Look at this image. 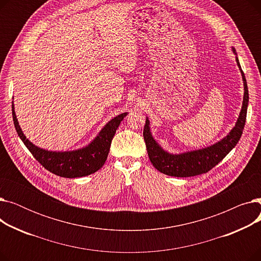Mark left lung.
Listing matches in <instances>:
<instances>
[{"mask_svg": "<svg viewBox=\"0 0 261 261\" xmlns=\"http://www.w3.org/2000/svg\"><path fill=\"white\" fill-rule=\"evenodd\" d=\"M231 50L236 56V62L243 81V101L235 126L223 139L211 146L180 153H170L155 141L151 128H150V120L146 117L143 135L147 152L150 162L160 172L176 177H187L206 173L218 163H220L239 142L245 125L246 111H248L249 105V90L245 76L241 70L239 59L237 57L236 49L231 47Z\"/></svg>", "mask_w": 261, "mask_h": 261, "instance_id": "1", "label": "left lung"}]
</instances>
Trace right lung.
<instances>
[{"label":"right lung","mask_w":261,"mask_h":261,"mask_svg":"<svg viewBox=\"0 0 261 261\" xmlns=\"http://www.w3.org/2000/svg\"><path fill=\"white\" fill-rule=\"evenodd\" d=\"M128 115L123 112L110 119L101 128L98 134L86 146L68 151H51L33 144L23 133L15 112V105L12 101V118L15 128L21 141L30 150L34 158L45 169L51 173L74 179L92 174L99 170L107 161L110 146L121 120Z\"/></svg>","instance_id":"obj_1"}]
</instances>
